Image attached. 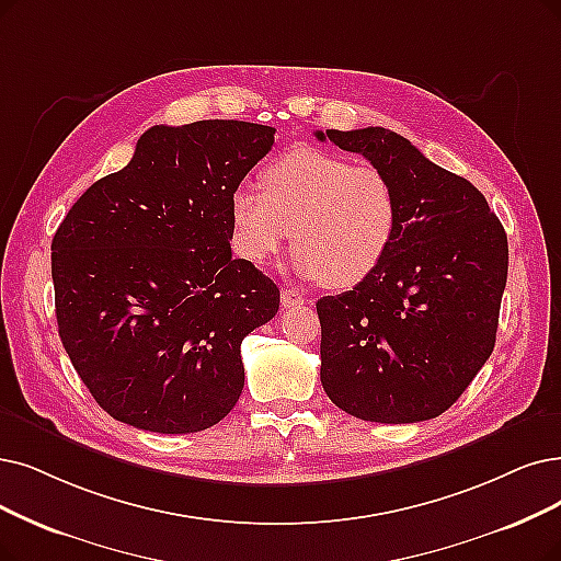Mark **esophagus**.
<instances>
[{
    "instance_id": "esophagus-1",
    "label": "esophagus",
    "mask_w": 561,
    "mask_h": 561,
    "mask_svg": "<svg viewBox=\"0 0 561 561\" xmlns=\"http://www.w3.org/2000/svg\"><path fill=\"white\" fill-rule=\"evenodd\" d=\"M280 301H283L285 308H301V306L308 304V297L297 293V289H283Z\"/></svg>"
}]
</instances>
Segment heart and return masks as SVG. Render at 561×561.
Returning a JSON list of instances; mask_svg holds the SVG:
<instances>
[{
	"label": "heart",
	"instance_id": "1",
	"mask_svg": "<svg viewBox=\"0 0 561 561\" xmlns=\"http://www.w3.org/2000/svg\"><path fill=\"white\" fill-rule=\"evenodd\" d=\"M262 187L241 184L230 195L232 245L243 260L264 264L293 234V262L301 276L352 287L391 249L398 197L375 165L293 149L264 168Z\"/></svg>",
	"mask_w": 561,
	"mask_h": 561
}]
</instances>
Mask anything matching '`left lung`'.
<instances>
[{"mask_svg":"<svg viewBox=\"0 0 561 561\" xmlns=\"http://www.w3.org/2000/svg\"><path fill=\"white\" fill-rule=\"evenodd\" d=\"M316 138L362 153L398 197L385 260L347 293L318 301L322 387L335 408L364 421L435 419L495 347L506 232L479 188L393 130H318Z\"/></svg>","mask_w":561,"mask_h":561,"instance_id":"8db88e82","label":"left lung"}]
</instances>
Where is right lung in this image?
Masks as SVG:
<instances>
[{
    "label": "right lung",
    "instance_id": "right-lung-1",
    "mask_svg": "<svg viewBox=\"0 0 561 561\" xmlns=\"http://www.w3.org/2000/svg\"><path fill=\"white\" fill-rule=\"evenodd\" d=\"M274 133L234 119L151 126L57 228L59 339L112 419L186 435L237 405L241 341L276 316L280 293L232 257L230 195Z\"/></svg>",
    "mask_w": 561,
    "mask_h": 561
}]
</instances>
